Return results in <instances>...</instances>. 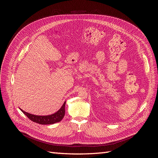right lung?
I'll return each mask as SVG.
<instances>
[{
    "label": "right lung",
    "mask_w": 158,
    "mask_h": 158,
    "mask_svg": "<svg viewBox=\"0 0 158 158\" xmlns=\"http://www.w3.org/2000/svg\"><path fill=\"white\" fill-rule=\"evenodd\" d=\"M65 104L66 102L64 103L63 106L61 107V108L56 113L52 114L51 115L47 116L34 115V114L25 112L22 109L20 110L23 112V114H25L33 122L39 123L40 125H51V124L60 122L62 119L63 118L65 114Z\"/></svg>",
    "instance_id": "obj_1"
}]
</instances>
